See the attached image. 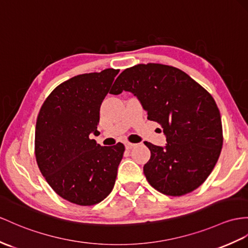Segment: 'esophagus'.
<instances>
[{"label":"esophagus","instance_id":"34e87169","mask_svg":"<svg viewBox=\"0 0 248 248\" xmlns=\"http://www.w3.org/2000/svg\"><path fill=\"white\" fill-rule=\"evenodd\" d=\"M136 146V144H134V143H129V142H125V147H126V149H131V148H134Z\"/></svg>","mask_w":248,"mask_h":248}]
</instances>
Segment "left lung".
I'll return each mask as SVG.
<instances>
[{"label": "left lung", "instance_id": "left-lung-1", "mask_svg": "<svg viewBox=\"0 0 248 248\" xmlns=\"http://www.w3.org/2000/svg\"><path fill=\"white\" fill-rule=\"evenodd\" d=\"M136 95L158 122L167 144L145 142L150 159L143 170L149 184L167 196H183L197 189L213 171L223 145L219 108L200 84L172 66L139 64L125 69L110 90Z\"/></svg>", "mask_w": 248, "mask_h": 248}]
</instances>
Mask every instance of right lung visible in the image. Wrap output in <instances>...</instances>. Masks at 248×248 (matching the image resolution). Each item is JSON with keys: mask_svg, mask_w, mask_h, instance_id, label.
<instances>
[{"mask_svg": "<svg viewBox=\"0 0 248 248\" xmlns=\"http://www.w3.org/2000/svg\"><path fill=\"white\" fill-rule=\"evenodd\" d=\"M118 69L78 75L52 90L35 125V158L51 188L83 206L110 194L125 147L101 146L90 135L99 131L100 107Z\"/></svg>", "mask_w": 248, "mask_h": 248, "instance_id": "right-lung-1", "label": "right lung"}]
</instances>
